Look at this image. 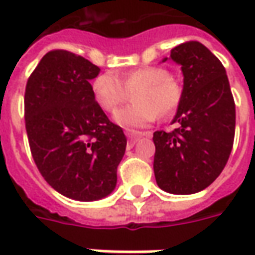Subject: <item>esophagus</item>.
<instances>
[{
	"mask_svg": "<svg viewBox=\"0 0 255 255\" xmlns=\"http://www.w3.org/2000/svg\"><path fill=\"white\" fill-rule=\"evenodd\" d=\"M126 136L129 139V142L134 143L139 137H143V136H150V133H137V132H132V130H126Z\"/></svg>",
	"mask_w": 255,
	"mask_h": 255,
	"instance_id": "1",
	"label": "esophagus"
}]
</instances>
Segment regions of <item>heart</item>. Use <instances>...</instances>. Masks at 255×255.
Segmentation results:
<instances>
[{
    "instance_id": "b5f03b06",
    "label": "heart",
    "mask_w": 255,
    "mask_h": 255,
    "mask_svg": "<svg viewBox=\"0 0 255 255\" xmlns=\"http://www.w3.org/2000/svg\"><path fill=\"white\" fill-rule=\"evenodd\" d=\"M133 92V105L119 109L113 115L115 122L129 129H140L152 123L157 113L171 115L181 101V85L170 78V72L162 66H142L121 76L103 72L92 81L93 99L106 112H113L123 103L129 91Z\"/></svg>"
}]
</instances>
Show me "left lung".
Returning a JSON list of instances; mask_svg holds the SVG:
<instances>
[{"label": "left lung", "mask_w": 255, "mask_h": 255, "mask_svg": "<svg viewBox=\"0 0 255 255\" xmlns=\"http://www.w3.org/2000/svg\"><path fill=\"white\" fill-rule=\"evenodd\" d=\"M170 59L183 72V95L173 119L179 128L153 133V170L162 190L193 194L209 187L230 157L236 105L224 66L204 45L184 42L171 49Z\"/></svg>", "instance_id": "1"}]
</instances>
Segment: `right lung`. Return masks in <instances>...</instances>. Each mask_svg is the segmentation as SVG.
<instances>
[{"label": "right lung", "instance_id": "1", "mask_svg": "<svg viewBox=\"0 0 255 255\" xmlns=\"http://www.w3.org/2000/svg\"><path fill=\"white\" fill-rule=\"evenodd\" d=\"M101 69L69 51L45 55L25 88V128L38 170L58 193L101 200L116 187L126 150L122 128L93 99Z\"/></svg>", "mask_w": 255, "mask_h": 255}]
</instances>
